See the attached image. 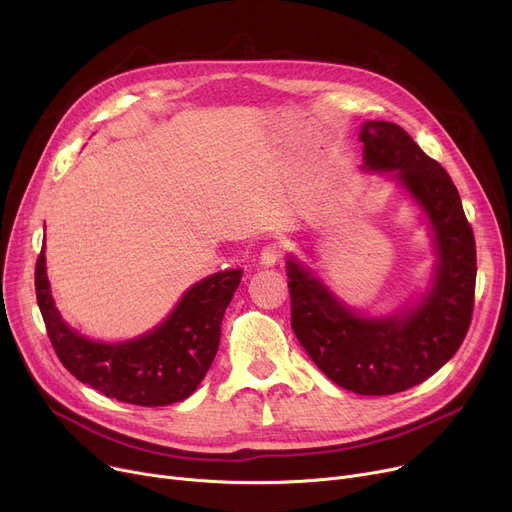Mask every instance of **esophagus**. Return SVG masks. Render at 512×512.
<instances>
[{"label":"esophagus","instance_id":"34e87169","mask_svg":"<svg viewBox=\"0 0 512 512\" xmlns=\"http://www.w3.org/2000/svg\"><path fill=\"white\" fill-rule=\"evenodd\" d=\"M280 257H282L280 245H265L263 251L259 253V263H261L263 267H274Z\"/></svg>","mask_w":512,"mask_h":512}]
</instances>
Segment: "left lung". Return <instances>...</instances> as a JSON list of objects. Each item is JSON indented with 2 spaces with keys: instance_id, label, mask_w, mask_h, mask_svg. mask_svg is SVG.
Wrapping results in <instances>:
<instances>
[{
  "instance_id": "1",
  "label": "left lung",
  "mask_w": 512,
  "mask_h": 512,
  "mask_svg": "<svg viewBox=\"0 0 512 512\" xmlns=\"http://www.w3.org/2000/svg\"><path fill=\"white\" fill-rule=\"evenodd\" d=\"M361 172L382 174L407 193L432 236L436 263L425 288L392 313L342 301L311 265L288 253L292 330L311 361L344 390L384 396L434 375L459 351L471 324L475 238L452 178L405 128L365 120Z\"/></svg>"
}]
</instances>
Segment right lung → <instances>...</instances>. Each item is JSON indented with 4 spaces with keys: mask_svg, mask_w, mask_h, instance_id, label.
<instances>
[{
    "mask_svg": "<svg viewBox=\"0 0 512 512\" xmlns=\"http://www.w3.org/2000/svg\"><path fill=\"white\" fill-rule=\"evenodd\" d=\"M240 278L236 267L195 282L164 321L120 342L93 340L62 317L47 278L45 245L37 259L35 290L49 340L78 382L130 405L166 407L191 396L203 382Z\"/></svg>",
    "mask_w": 512,
    "mask_h": 512,
    "instance_id": "1",
    "label": "right lung"
}]
</instances>
